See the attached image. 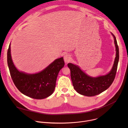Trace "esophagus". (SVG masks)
<instances>
[{
	"label": "esophagus",
	"mask_w": 128,
	"mask_h": 128,
	"mask_svg": "<svg viewBox=\"0 0 128 128\" xmlns=\"http://www.w3.org/2000/svg\"><path fill=\"white\" fill-rule=\"evenodd\" d=\"M71 58L70 56L69 55V54H65V55H64V60L66 63L69 62L71 61Z\"/></svg>",
	"instance_id": "esophagus-1"
}]
</instances>
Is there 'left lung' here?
<instances>
[{
    "instance_id": "left-lung-1",
    "label": "left lung",
    "mask_w": 128,
    "mask_h": 128,
    "mask_svg": "<svg viewBox=\"0 0 128 128\" xmlns=\"http://www.w3.org/2000/svg\"><path fill=\"white\" fill-rule=\"evenodd\" d=\"M111 33L114 38L116 54L113 66L108 74L98 77H92L86 74L78 65L71 63L68 64L72 84L78 93L88 97L94 96L106 90L113 82L118 63L119 50L115 36Z\"/></svg>"
}]
</instances>
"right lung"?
Wrapping results in <instances>:
<instances>
[{
	"label": "right lung",
	"instance_id": "right-lung-1",
	"mask_svg": "<svg viewBox=\"0 0 128 128\" xmlns=\"http://www.w3.org/2000/svg\"><path fill=\"white\" fill-rule=\"evenodd\" d=\"M7 60L12 81L24 95L36 99H42L50 96L55 88L60 70L64 66L63 57L54 61L46 68L36 74H27L18 70L11 56L10 44L8 50Z\"/></svg>",
	"mask_w": 128,
	"mask_h": 128
}]
</instances>
